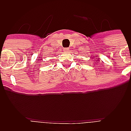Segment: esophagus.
Instances as JSON below:
<instances>
[{"instance_id": "1", "label": "esophagus", "mask_w": 131, "mask_h": 131, "mask_svg": "<svg viewBox=\"0 0 131 131\" xmlns=\"http://www.w3.org/2000/svg\"><path fill=\"white\" fill-rule=\"evenodd\" d=\"M69 48H63V51L65 52H67L69 51Z\"/></svg>"}]
</instances>
